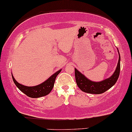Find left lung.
<instances>
[{
    "label": "left lung",
    "instance_id": "8db88e82",
    "mask_svg": "<svg viewBox=\"0 0 132 132\" xmlns=\"http://www.w3.org/2000/svg\"><path fill=\"white\" fill-rule=\"evenodd\" d=\"M120 56L119 52L118 63L113 74L110 77L101 82L92 81L75 68V77L77 86L82 92L92 94H101L107 91L113 86L119 78L120 69Z\"/></svg>",
    "mask_w": 132,
    "mask_h": 132
}]
</instances>
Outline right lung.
Returning a JSON list of instances; mask_svg holds the SVG:
<instances>
[{
	"label": "right lung",
	"mask_w": 132,
	"mask_h": 132,
	"mask_svg": "<svg viewBox=\"0 0 132 132\" xmlns=\"http://www.w3.org/2000/svg\"><path fill=\"white\" fill-rule=\"evenodd\" d=\"M61 71V69L57 71L43 83L33 87L25 86V85L20 84L15 80L13 75L12 76L14 83L20 91H21L29 97L36 98L46 96L50 93L52 88H53L56 76L59 74Z\"/></svg>",
	"instance_id": "obj_1"
}]
</instances>
